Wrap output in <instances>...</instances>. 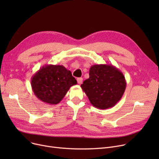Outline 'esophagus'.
Returning <instances> with one entry per match:
<instances>
[{"mask_svg": "<svg viewBox=\"0 0 159 159\" xmlns=\"http://www.w3.org/2000/svg\"><path fill=\"white\" fill-rule=\"evenodd\" d=\"M82 78H78L77 79V82H78V84H81L82 83Z\"/></svg>", "mask_w": 159, "mask_h": 159, "instance_id": "obj_1", "label": "esophagus"}]
</instances>
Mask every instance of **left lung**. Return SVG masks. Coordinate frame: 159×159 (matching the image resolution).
<instances>
[{
  "label": "left lung",
  "instance_id": "obj_1",
  "mask_svg": "<svg viewBox=\"0 0 159 159\" xmlns=\"http://www.w3.org/2000/svg\"><path fill=\"white\" fill-rule=\"evenodd\" d=\"M89 77L80 87L90 103L98 109L113 107L121 99L126 88L123 73L112 64H95L91 66Z\"/></svg>",
  "mask_w": 159,
  "mask_h": 159
}]
</instances>
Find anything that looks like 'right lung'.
<instances>
[{
    "label": "right lung",
    "mask_w": 159,
    "mask_h": 159,
    "mask_svg": "<svg viewBox=\"0 0 159 159\" xmlns=\"http://www.w3.org/2000/svg\"><path fill=\"white\" fill-rule=\"evenodd\" d=\"M77 84L71 72L62 65H45L33 75L31 80L35 96L51 105L59 103L70 88Z\"/></svg>",
    "instance_id": "add662e5"
}]
</instances>
